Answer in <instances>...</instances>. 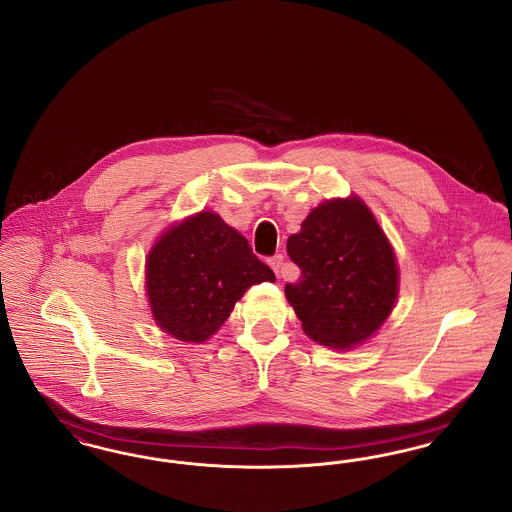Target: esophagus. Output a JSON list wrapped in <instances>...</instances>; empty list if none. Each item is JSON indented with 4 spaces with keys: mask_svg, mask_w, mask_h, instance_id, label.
Segmentation results:
<instances>
[{
    "mask_svg": "<svg viewBox=\"0 0 512 512\" xmlns=\"http://www.w3.org/2000/svg\"><path fill=\"white\" fill-rule=\"evenodd\" d=\"M268 265L272 267V270H274L278 276H282V268H284V255H282V253H276L274 257H270V259H268Z\"/></svg>",
    "mask_w": 512,
    "mask_h": 512,
    "instance_id": "1",
    "label": "esophagus"
}]
</instances>
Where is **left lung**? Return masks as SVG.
Here are the masks:
<instances>
[{
  "label": "left lung",
  "mask_w": 512,
  "mask_h": 512,
  "mask_svg": "<svg viewBox=\"0 0 512 512\" xmlns=\"http://www.w3.org/2000/svg\"><path fill=\"white\" fill-rule=\"evenodd\" d=\"M286 249L301 270L295 284H286V297L311 340L347 349L390 317L399 280L395 255L361 199L318 205Z\"/></svg>",
  "instance_id": "8db88e82"
}]
</instances>
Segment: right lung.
Instances as JSON below:
<instances>
[{
    "label": "right lung",
    "instance_id": "add662e5",
    "mask_svg": "<svg viewBox=\"0 0 512 512\" xmlns=\"http://www.w3.org/2000/svg\"><path fill=\"white\" fill-rule=\"evenodd\" d=\"M146 282L157 324L176 340L201 343L249 286L274 282V272L219 215L199 213L151 249Z\"/></svg>",
    "mask_w": 512,
    "mask_h": 512
}]
</instances>
